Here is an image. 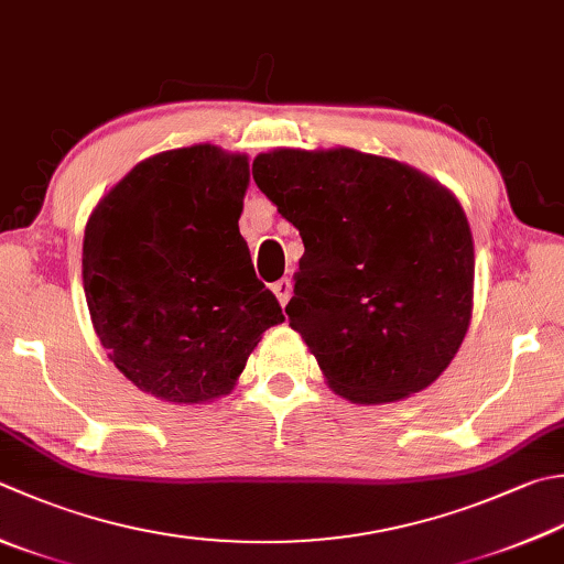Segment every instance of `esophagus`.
<instances>
[{"label": "esophagus", "instance_id": "34e87169", "mask_svg": "<svg viewBox=\"0 0 564 564\" xmlns=\"http://www.w3.org/2000/svg\"><path fill=\"white\" fill-rule=\"evenodd\" d=\"M272 292H274V296H278V300H280V304L284 306L286 302H290V296H292V282L286 280V278L278 280V282L272 284Z\"/></svg>", "mask_w": 564, "mask_h": 564}]
</instances>
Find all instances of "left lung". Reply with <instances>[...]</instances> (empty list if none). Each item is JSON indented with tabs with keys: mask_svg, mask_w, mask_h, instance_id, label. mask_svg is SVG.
<instances>
[{
	"mask_svg": "<svg viewBox=\"0 0 564 564\" xmlns=\"http://www.w3.org/2000/svg\"><path fill=\"white\" fill-rule=\"evenodd\" d=\"M252 178L302 236L284 312L328 386L376 405L437 380L471 318L474 240L459 200L348 147L260 154Z\"/></svg>",
	"mask_w": 564,
	"mask_h": 564,
	"instance_id": "1",
	"label": "left lung"
}]
</instances>
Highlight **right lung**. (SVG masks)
Returning <instances> with one entry per match:
<instances>
[{
    "label": "right lung",
    "mask_w": 564,
    "mask_h": 564,
    "mask_svg": "<svg viewBox=\"0 0 564 564\" xmlns=\"http://www.w3.org/2000/svg\"><path fill=\"white\" fill-rule=\"evenodd\" d=\"M246 154L196 144L144 159L85 226L83 284L100 344L127 380L178 405L226 395L270 326L238 218Z\"/></svg>",
    "instance_id": "obj_1"
}]
</instances>
